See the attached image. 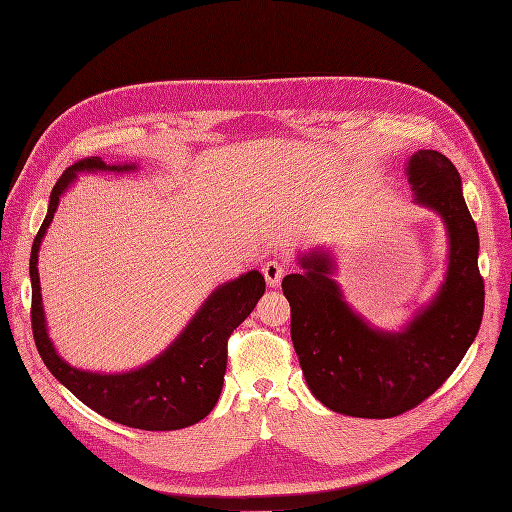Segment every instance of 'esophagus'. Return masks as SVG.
I'll return each instance as SVG.
<instances>
[{"label":"esophagus","mask_w":512,"mask_h":512,"mask_svg":"<svg viewBox=\"0 0 512 512\" xmlns=\"http://www.w3.org/2000/svg\"><path fill=\"white\" fill-rule=\"evenodd\" d=\"M263 278H265V282L270 284L272 288H276V286H280V282H282V276H284V265L282 263H278V261H267L265 265H263Z\"/></svg>","instance_id":"obj_1"}]
</instances>
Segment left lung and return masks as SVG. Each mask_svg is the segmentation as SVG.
Listing matches in <instances>:
<instances>
[{"label": "left lung", "mask_w": 512, "mask_h": 512, "mask_svg": "<svg viewBox=\"0 0 512 512\" xmlns=\"http://www.w3.org/2000/svg\"><path fill=\"white\" fill-rule=\"evenodd\" d=\"M415 201L436 209L448 228V274L440 294L402 332L369 328L342 299L326 253L301 259L303 274L282 280L290 303V336L313 396L328 409L363 419H388L415 409L459 367L483 317L479 236L461 176L432 149L409 161Z\"/></svg>", "instance_id": "8db88e82"}]
</instances>
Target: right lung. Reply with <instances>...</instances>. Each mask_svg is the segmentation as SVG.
<instances>
[{"instance_id": "1", "label": "right lung", "mask_w": 512, "mask_h": 512, "mask_svg": "<svg viewBox=\"0 0 512 512\" xmlns=\"http://www.w3.org/2000/svg\"><path fill=\"white\" fill-rule=\"evenodd\" d=\"M91 170L122 172L134 170V164L107 166L101 157H85L66 168L53 186L47 215L31 249V324L37 351L47 369L80 402L105 419L147 432H172L188 427L207 417L218 402L228 363V338L255 309L265 292V280L253 270L220 286L168 351L141 369L103 375L70 367L58 357L45 330L37 255L62 193L76 178V172Z\"/></svg>"}]
</instances>
